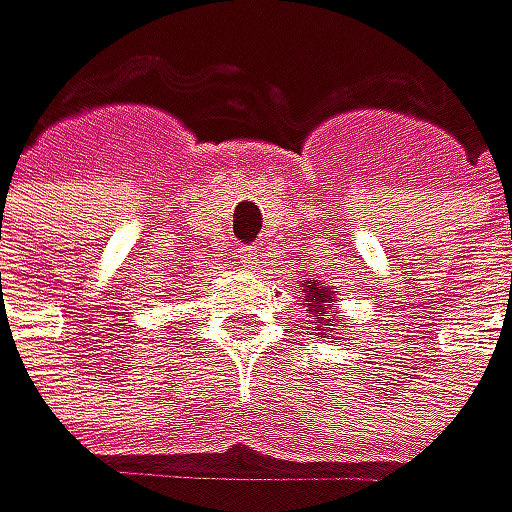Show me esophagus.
<instances>
[{
    "label": "esophagus",
    "instance_id": "34e87169",
    "mask_svg": "<svg viewBox=\"0 0 512 512\" xmlns=\"http://www.w3.org/2000/svg\"><path fill=\"white\" fill-rule=\"evenodd\" d=\"M236 264L242 270H258L261 267V248L258 245H242V248H236Z\"/></svg>",
    "mask_w": 512,
    "mask_h": 512
}]
</instances>
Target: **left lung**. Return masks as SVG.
I'll list each match as a JSON object with an SVG mask.
<instances>
[{
    "instance_id": "8db88e82",
    "label": "left lung",
    "mask_w": 512,
    "mask_h": 512,
    "mask_svg": "<svg viewBox=\"0 0 512 512\" xmlns=\"http://www.w3.org/2000/svg\"><path fill=\"white\" fill-rule=\"evenodd\" d=\"M306 312H309V318H312V324H315V330L321 327V330H333L336 327V321H333V315H330V309L336 306V291L333 288H327L324 282H306ZM318 336H324L327 339V333H318Z\"/></svg>"
}]
</instances>
